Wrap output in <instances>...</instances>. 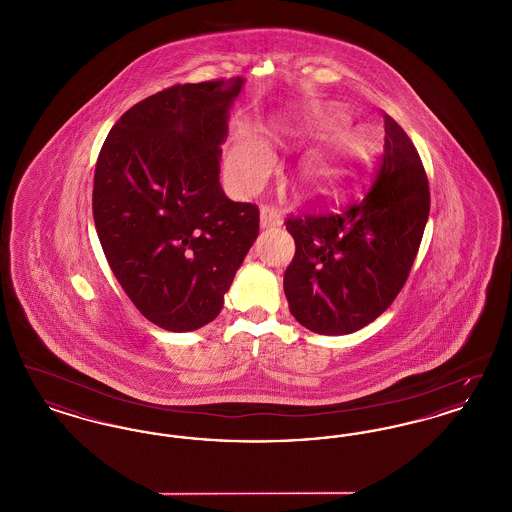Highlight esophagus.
Segmentation results:
<instances>
[{"mask_svg": "<svg viewBox=\"0 0 512 512\" xmlns=\"http://www.w3.org/2000/svg\"><path fill=\"white\" fill-rule=\"evenodd\" d=\"M259 224H261L263 230H267V228H272V226H280L282 224V217H280V213L274 207L263 205L261 207V215H259Z\"/></svg>", "mask_w": 512, "mask_h": 512, "instance_id": "1", "label": "esophagus"}]
</instances>
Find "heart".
Returning a JSON list of instances; mask_svg holds the SVG:
<instances>
[{"label": "heart", "mask_w": 512, "mask_h": 512, "mask_svg": "<svg viewBox=\"0 0 512 512\" xmlns=\"http://www.w3.org/2000/svg\"><path fill=\"white\" fill-rule=\"evenodd\" d=\"M347 126L349 115L336 105H313L268 126V142L276 146L315 144L335 138L299 161L292 180L297 194L311 199L341 197L372 167L380 151L378 136L366 128L343 134ZM270 167L272 155L268 147L240 130L230 147L232 180L242 190H255L267 178Z\"/></svg>", "instance_id": "b5f03b06"}]
</instances>
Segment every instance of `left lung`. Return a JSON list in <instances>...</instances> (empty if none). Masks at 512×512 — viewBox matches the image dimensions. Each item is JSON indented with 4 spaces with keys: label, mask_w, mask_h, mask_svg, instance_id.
I'll list each match as a JSON object with an SVG mask.
<instances>
[{
    "label": "left lung",
    "mask_w": 512,
    "mask_h": 512,
    "mask_svg": "<svg viewBox=\"0 0 512 512\" xmlns=\"http://www.w3.org/2000/svg\"><path fill=\"white\" fill-rule=\"evenodd\" d=\"M384 124V163L359 203L286 220L295 257L284 293L295 320L315 334H353L380 317L407 282L422 242L428 178L405 130L388 115Z\"/></svg>",
    "instance_id": "left-lung-1"
}]
</instances>
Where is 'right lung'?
<instances>
[{
	"label": "right lung",
	"instance_id": "right-lung-1",
	"mask_svg": "<svg viewBox=\"0 0 512 512\" xmlns=\"http://www.w3.org/2000/svg\"><path fill=\"white\" fill-rule=\"evenodd\" d=\"M244 78L178 84L130 107L101 147L94 220L138 311L169 332L219 317L259 234V209L220 188V146Z\"/></svg>",
	"mask_w": 512,
	"mask_h": 512
}]
</instances>
